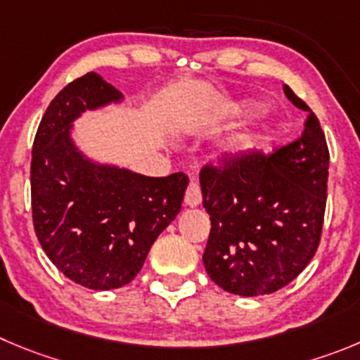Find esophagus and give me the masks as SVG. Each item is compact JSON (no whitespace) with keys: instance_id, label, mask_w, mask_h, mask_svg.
<instances>
[{"instance_id":"1","label":"esophagus","mask_w":360,"mask_h":360,"mask_svg":"<svg viewBox=\"0 0 360 360\" xmlns=\"http://www.w3.org/2000/svg\"><path fill=\"white\" fill-rule=\"evenodd\" d=\"M200 200H202V195H200V186L195 183V181H190L186 188V193H184V204L190 207L199 206Z\"/></svg>"}]
</instances>
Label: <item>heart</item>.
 I'll return each mask as SVG.
<instances>
[{"label":"heart","instance_id":"b5f03b06","mask_svg":"<svg viewBox=\"0 0 360 360\" xmlns=\"http://www.w3.org/2000/svg\"><path fill=\"white\" fill-rule=\"evenodd\" d=\"M268 140H270V129L268 127H257V129L250 131V133L243 134V136L229 140L224 146V154L227 158H233V160L245 158L248 154L256 153L257 149H263Z\"/></svg>","mask_w":360,"mask_h":360}]
</instances>
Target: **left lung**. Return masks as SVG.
I'll list each match as a JSON object with an SVG mask.
<instances>
[{
	"instance_id": "1",
	"label": "left lung",
	"mask_w": 360,
	"mask_h": 360,
	"mask_svg": "<svg viewBox=\"0 0 360 360\" xmlns=\"http://www.w3.org/2000/svg\"><path fill=\"white\" fill-rule=\"evenodd\" d=\"M284 94L309 112L300 139L270 156L221 158L200 170L211 220L204 268L217 286L241 297L288 286L316 254L323 229L327 140L307 104L288 85Z\"/></svg>"
}]
</instances>
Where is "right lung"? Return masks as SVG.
Segmentation results:
<instances>
[{"label":"right lung","instance_id":"1","mask_svg":"<svg viewBox=\"0 0 360 360\" xmlns=\"http://www.w3.org/2000/svg\"><path fill=\"white\" fill-rule=\"evenodd\" d=\"M122 94L86 72L51 101L32 149V211L46 256L89 290H117L142 270L150 247L177 217L186 174L149 177L89 160L70 139L86 110L120 103Z\"/></svg>","mask_w":360,"mask_h":360}]
</instances>
